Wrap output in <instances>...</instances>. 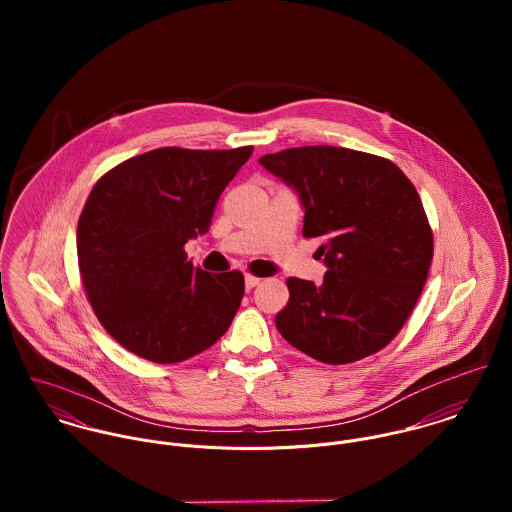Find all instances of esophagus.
<instances>
[{"instance_id": "34e87169", "label": "esophagus", "mask_w": 512, "mask_h": 512, "mask_svg": "<svg viewBox=\"0 0 512 512\" xmlns=\"http://www.w3.org/2000/svg\"><path fill=\"white\" fill-rule=\"evenodd\" d=\"M244 284H246V290H252V288H256L258 284H260V278H256V276H246L244 278Z\"/></svg>"}]
</instances>
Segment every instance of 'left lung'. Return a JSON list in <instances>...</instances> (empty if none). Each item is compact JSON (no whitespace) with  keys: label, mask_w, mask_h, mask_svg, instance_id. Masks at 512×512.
<instances>
[{"label":"left lung","mask_w":512,"mask_h":512,"mask_svg":"<svg viewBox=\"0 0 512 512\" xmlns=\"http://www.w3.org/2000/svg\"><path fill=\"white\" fill-rule=\"evenodd\" d=\"M299 197L303 236L321 238V286L290 278L276 327L297 351L347 365L384 349L428 280L434 236L420 195L388 159L347 147H292L258 159Z\"/></svg>","instance_id":"1"}]
</instances>
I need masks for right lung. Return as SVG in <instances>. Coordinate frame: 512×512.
Wrapping results in <instances>:
<instances>
[{
  "instance_id": "obj_1",
  "label": "right lung",
  "mask_w": 512,
  "mask_h": 512,
  "mask_svg": "<svg viewBox=\"0 0 512 512\" xmlns=\"http://www.w3.org/2000/svg\"><path fill=\"white\" fill-rule=\"evenodd\" d=\"M252 149L159 147L90 191L76 228L78 270L98 321L130 353L181 363L230 327L244 276L193 268L183 246L211 228L220 193Z\"/></svg>"
}]
</instances>
